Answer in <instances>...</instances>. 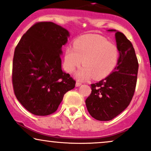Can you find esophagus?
<instances>
[{"label":"esophagus","instance_id":"obj_1","mask_svg":"<svg viewBox=\"0 0 151 151\" xmlns=\"http://www.w3.org/2000/svg\"><path fill=\"white\" fill-rule=\"evenodd\" d=\"M81 85V83L79 82V81H77V82H76V86H79Z\"/></svg>","mask_w":151,"mask_h":151}]
</instances>
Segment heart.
<instances>
[{"mask_svg": "<svg viewBox=\"0 0 151 151\" xmlns=\"http://www.w3.org/2000/svg\"><path fill=\"white\" fill-rule=\"evenodd\" d=\"M119 59V50L99 35H85L77 38L73 47H67L64 56V68L69 73L84 65L74 77L79 81H86L93 77L102 79L115 69Z\"/></svg>", "mask_w": 151, "mask_h": 151, "instance_id": "b5f03b06", "label": "heart"}]
</instances>
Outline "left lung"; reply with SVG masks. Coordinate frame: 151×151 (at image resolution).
Wrapping results in <instances>:
<instances>
[{
    "instance_id": "1",
    "label": "left lung",
    "mask_w": 151,
    "mask_h": 151,
    "mask_svg": "<svg viewBox=\"0 0 151 151\" xmlns=\"http://www.w3.org/2000/svg\"><path fill=\"white\" fill-rule=\"evenodd\" d=\"M119 50L117 65L105 79L91 84V93L86 99L90 115L98 121H110L129 105L136 89L138 63L133 45L122 32L116 30Z\"/></svg>"
}]
</instances>
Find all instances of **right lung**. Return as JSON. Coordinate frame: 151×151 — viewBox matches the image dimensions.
I'll list each match as a JSON object with an SVG mask.
<instances>
[{
  "instance_id": "1",
  "label": "right lung",
  "mask_w": 151,
  "mask_h": 151,
  "mask_svg": "<svg viewBox=\"0 0 151 151\" xmlns=\"http://www.w3.org/2000/svg\"><path fill=\"white\" fill-rule=\"evenodd\" d=\"M70 32L52 22L35 24L15 47L13 85L15 96L34 115L56 111L64 95L75 86V81L62 70V46Z\"/></svg>"
}]
</instances>
